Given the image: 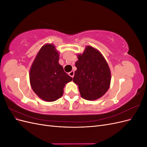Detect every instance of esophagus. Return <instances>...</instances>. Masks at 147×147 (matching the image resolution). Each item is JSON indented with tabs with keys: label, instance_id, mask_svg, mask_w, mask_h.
<instances>
[{
	"label": "esophagus",
	"instance_id": "1",
	"mask_svg": "<svg viewBox=\"0 0 147 147\" xmlns=\"http://www.w3.org/2000/svg\"><path fill=\"white\" fill-rule=\"evenodd\" d=\"M69 75H70V76L71 77H74V71H71V72H70L69 73Z\"/></svg>",
	"mask_w": 147,
	"mask_h": 147
}]
</instances>
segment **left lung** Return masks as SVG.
I'll use <instances>...</instances> for the list:
<instances>
[{"instance_id":"left-lung-1","label":"left lung","mask_w":147,"mask_h":147,"mask_svg":"<svg viewBox=\"0 0 147 147\" xmlns=\"http://www.w3.org/2000/svg\"><path fill=\"white\" fill-rule=\"evenodd\" d=\"M77 57L73 82L78 86L82 97L88 100L100 98L110 85L111 72L107 62L99 50L91 46H86Z\"/></svg>"}]
</instances>
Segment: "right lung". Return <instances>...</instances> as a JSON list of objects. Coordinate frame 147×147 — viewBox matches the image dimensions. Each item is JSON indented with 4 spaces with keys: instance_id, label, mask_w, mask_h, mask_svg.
Here are the masks:
<instances>
[{
    "instance_id": "obj_1",
    "label": "right lung",
    "mask_w": 147,
    "mask_h": 147,
    "mask_svg": "<svg viewBox=\"0 0 147 147\" xmlns=\"http://www.w3.org/2000/svg\"><path fill=\"white\" fill-rule=\"evenodd\" d=\"M59 53L55 45L45 44L40 49L29 72L34 92L41 99L53 102L63 96L65 84L72 80L59 64Z\"/></svg>"
}]
</instances>
